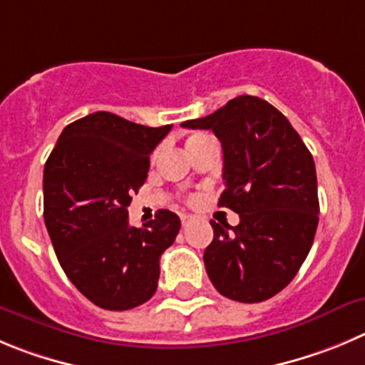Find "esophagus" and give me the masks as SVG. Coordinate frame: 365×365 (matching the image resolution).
<instances>
[{
  "label": "esophagus",
  "mask_w": 365,
  "mask_h": 365,
  "mask_svg": "<svg viewBox=\"0 0 365 365\" xmlns=\"http://www.w3.org/2000/svg\"><path fill=\"white\" fill-rule=\"evenodd\" d=\"M192 220H194L192 214H182V225H183V227H187V225H189Z\"/></svg>",
  "instance_id": "34e87169"
}]
</instances>
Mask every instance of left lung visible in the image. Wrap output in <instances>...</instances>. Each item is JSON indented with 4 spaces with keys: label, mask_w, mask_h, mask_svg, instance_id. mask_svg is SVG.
Masks as SVG:
<instances>
[{
    "label": "left lung",
    "mask_w": 365,
    "mask_h": 365,
    "mask_svg": "<svg viewBox=\"0 0 365 365\" xmlns=\"http://www.w3.org/2000/svg\"><path fill=\"white\" fill-rule=\"evenodd\" d=\"M182 125L212 129L220 138L225 189L217 205L240 214L237 227L210 221L209 279L232 301L274 297L297 275L319 225L312 153L277 108L252 95Z\"/></svg>",
    "instance_id": "8db88e82"
}]
</instances>
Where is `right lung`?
<instances>
[{"label": "right lung", "mask_w": 365, "mask_h": 365, "mask_svg": "<svg viewBox=\"0 0 365 365\" xmlns=\"http://www.w3.org/2000/svg\"><path fill=\"white\" fill-rule=\"evenodd\" d=\"M171 128L97 111L68 124L44 163L43 214L53 250L75 288L98 308L124 312L155 295L160 255L182 223L162 209L136 229L128 207L148 178L149 155Z\"/></svg>", "instance_id": "add662e5"}]
</instances>
